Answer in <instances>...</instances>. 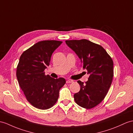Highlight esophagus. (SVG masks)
<instances>
[{"label":"esophagus","instance_id":"esophagus-1","mask_svg":"<svg viewBox=\"0 0 133 133\" xmlns=\"http://www.w3.org/2000/svg\"><path fill=\"white\" fill-rule=\"evenodd\" d=\"M66 83H72L73 82V81L72 79H67L66 81Z\"/></svg>","mask_w":133,"mask_h":133}]
</instances>
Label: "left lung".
Here are the masks:
<instances>
[{"label": "left lung", "instance_id": "8db88e82", "mask_svg": "<svg viewBox=\"0 0 133 133\" xmlns=\"http://www.w3.org/2000/svg\"><path fill=\"white\" fill-rule=\"evenodd\" d=\"M81 61V66L90 74L88 81L77 82L80 91L74 95L77 104L86 109L95 107L107 94L113 77V62L102 46L87 39L65 41Z\"/></svg>", "mask_w": 133, "mask_h": 133}]
</instances>
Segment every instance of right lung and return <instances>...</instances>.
Returning a JSON list of instances; mask_svg holds the SVG:
<instances>
[{
    "mask_svg": "<svg viewBox=\"0 0 133 133\" xmlns=\"http://www.w3.org/2000/svg\"><path fill=\"white\" fill-rule=\"evenodd\" d=\"M63 43L43 41L34 44L22 54L16 70V77L28 101L34 107L47 109L59 98V90L66 82L64 78L55 79L45 75L52 54Z\"/></svg>",
    "mask_w": 133,
    "mask_h": 133,
    "instance_id": "1",
    "label": "right lung"
}]
</instances>
